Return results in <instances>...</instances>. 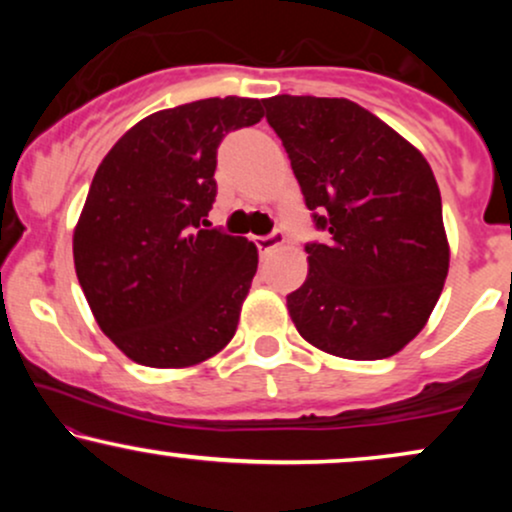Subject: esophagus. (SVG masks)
Masks as SVG:
<instances>
[{
    "instance_id": "esophagus-1",
    "label": "esophagus",
    "mask_w": 512,
    "mask_h": 512,
    "mask_svg": "<svg viewBox=\"0 0 512 512\" xmlns=\"http://www.w3.org/2000/svg\"><path fill=\"white\" fill-rule=\"evenodd\" d=\"M284 240H286L284 233L272 231V233H269V236L255 238V245H257V250H260V257H267L269 252H272L274 248H279V245L284 243Z\"/></svg>"
}]
</instances>
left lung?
I'll return each instance as SVG.
<instances>
[{"label":"left lung","instance_id":"left-lung-1","mask_svg":"<svg viewBox=\"0 0 512 512\" xmlns=\"http://www.w3.org/2000/svg\"><path fill=\"white\" fill-rule=\"evenodd\" d=\"M267 122L291 158L325 243L286 296L296 330L327 354L378 361L424 330L448 276L438 182L426 158L346 98L274 96Z\"/></svg>","mask_w":512,"mask_h":512}]
</instances>
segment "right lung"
Returning <instances> with one entry per match:
<instances>
[{
    "instance_id": "add662e5",
    "label": "right lung",
    "mask_w": 512,
    "mask_h": 512,
    "mask_svg": "<svg viewBox=\"0 0 512 512\" xmlns=\"http://www.w3.org/2000/svg\"><path fill=\"white\" fill-rule=\"evenodd\" d=\"M257 98L158 110L93 175L74 231V267L101 330L132 361L185 368L233 339L257 272L248 238L207 228L216 149L262 120Z\"/></svg>"
}]
</instances>
